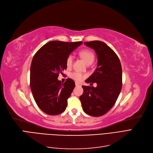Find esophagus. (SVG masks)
<instances>
[{"instance_id":"34e87169","label":"esophagus","mask_w":153,"mask_h":153,"mask_svg":"<svg viewBox=\"0 0 153 153\" xmlns=\"http://www.w3.org/2000/svg\"><path fill=\"white\" fill-rule=\"evenodd\" d=\"M76 86H80L81 85H80V84H79L78 82H76Z\"/></svg>"}]
</instances>
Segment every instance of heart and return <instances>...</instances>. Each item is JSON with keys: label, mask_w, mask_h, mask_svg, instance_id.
Returning a JSON list of instances; mask_svg holds the SVG:
<instances>
[{"label": "heart", "mask_w": 153, "mask_h": 153, "mask_svg": "<svg viewBox=\"0 0 153 153\" xmlns=\"http://www.w3.org/2000/svg\"><path fill=\"white\" fill-rule=\"evenodd\" d=\"M80 56L82 57V59L84 60V61L86 62V64L88 65H90L93 63L94 59V55L90 50L85 49L81 51L79 53ZM73 60L74 57L72 55H69L67 57L66 59V66L67 68H71L73 64ZM70 77L73 80H74L77 82L81 81L84 78V75L82 74L81 73H79L78 72H73L70 74L69 75Z\"/></svg>", "instance_id": "obj_1"}]
</instances>
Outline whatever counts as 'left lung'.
<instances>
[{
  "instance_id": "8db88e82",
  "label": "left lung",
  "mask_w": 153,
  "mask_h": 153,
  "mask_svg": "<svg viewBox=\"0 0 153 153\" xmlns=\"http://www.w3.org/2000/svg\"><path fill=\"white\" fill-rule=\"evenodd\" d=\"M97 55V67L86 80V83L96 82L97 86H82L80 100L84 111L89 115L100 117L113 107L122 86V71L119 59L110 47L100 41L84 42Z\"/></svg>"
}]
</instances>
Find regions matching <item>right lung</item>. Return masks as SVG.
I'll return each instance as SVG.
<instances>
[{
    "instance_id": "obj_1",
    "label": "right lung",
    "mask_w": 153,
    "mask_h": 153,
    "mask_svg": "<svg viewBox=\"0 0 153 153\" xmlns=\"http://www.w3.org/2000/svg\"><path fill=\"white\" fill-rule=\"evenodd\" d=\"M82 43L52 41L34 55L30 68V88L36 103L45 114L59 115L65 110L75 82L68 78L63 83L57 78L59 73L67 69V56Z\"/></svg>"
}]
</instances>
